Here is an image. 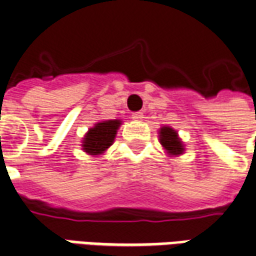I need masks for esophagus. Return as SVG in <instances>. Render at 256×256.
Masks as SVG:
<instances>
[{"label":"esophagus","instance_id":"34e87169","mask_svg":"<svg viewBox=\"0 0 256 256\" xmlns=\"http://www.w3.org/2000/svg\"><path fill=\"white\" fill-rule=\"evenodd\" d=\"M132 118H133V120H138V122H140V120H142L144 114L142 112H134L133 115H132Z\"/></svg>","mask_w":256,"mask_h":256}]
</instances>
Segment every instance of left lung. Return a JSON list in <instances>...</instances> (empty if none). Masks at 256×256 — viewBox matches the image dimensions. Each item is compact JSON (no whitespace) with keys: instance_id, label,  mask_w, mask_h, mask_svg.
<instances>
[{"instance_id":"1","label":"left lung","mask_w":256,"mask_h":256,"mask_svg":"<svg viewBox=\"0 0 256 256\" xmlns=\"http://www.w3.org/2000/svg\"><path fill=\"white\" fill-rule=\"evenodd\" d=\"M158 140H160L162 149L166 150L168 157L182 156L186 150L182 138L179 137L175 128H172L171 126H162L158 128Z\"/></svg>"}]
</instances>
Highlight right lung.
Returning a JSON list of instances; mask_svg holds the SVG:
<instances>
[{
    "label": "right lung",
    "mask_w": 256,
    "mask_h": 256,
    "mask_svg": "<svg viewBox=\"0 0 256 256\" xmlns=\"http://www.w3.org/2000/svg\"><path fill=\"white\" fill-rule=\"evenodd\" d=\"M120 124H122L120 119H110V120H100L94 123V128H90L81 141L82 150L94 157L104 154V152L115 141Z\"/></svg>",
    "instance_id": "1"
}]
</instances>
